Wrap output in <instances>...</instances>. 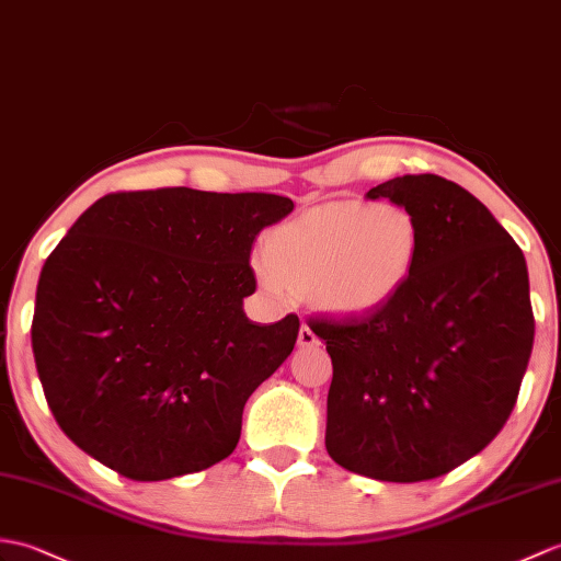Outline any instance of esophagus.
<instances>
[{
	"label": "esophagus",
	"instance_id": "34e87169",
	"mask_svg": "<svg viewBox=\"0 0 561 561\" xmlns=\"http://www.w3.org/2000/svg\"><path fill=\"white\" fill-rule=\"evenodd\" d=\"M320 342H318V336H316V332H312L308 324L304 322L301 324V330H298V346H318Z\"/></svg>",
	"mask_w": 561,
	"mask_h": 561
}]
</instances>
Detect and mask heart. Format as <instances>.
I'll return each mask as SVG.
<instances>
[{
    "label": "heart",
    "instance_id": "b5f03b06",
    "mask_svg": "<svg viewBox=\"0 0 561 561\" xmlns=\"http://www.w3.org/2000/svg\"><path fill=\"white\" fill-rule=\"evenodd\" d=\"M421 249L407 207L332 203L272 229L255 275L275 301L310 298L330 316L363 318L403 289Z\"/></svg>",
    "mask_w": 561,
    "mask_h": 561
}]
</instances>
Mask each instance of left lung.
Here are the masks:
<instances>
[{"label": "left lung", "mask_w": 561, "mask_h": 561, "mask_svg": "<svg viewBox=\"0 0 561 561\" xmlns=\"http://www.w3.org/2000/svg\"><path fill=\"white\" fill-rule=\"evenodd\" d=\"M366 198L413 213L423 249L382 310L308 320L334 368L324 447L351 473L419 483L476 457L510 419L536 334L528 267L454 181L403 174Z\"/></svg>", "instance_id": "8db88e82"}]
</instances>
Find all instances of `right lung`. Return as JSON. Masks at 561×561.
Masks as SVG:
<instances>
[{
    "label": "right lung",
    "instance_id": "right-lung-1",
    "mask_svg": "<svg viewBox=\"0 0 561 561\" xmlns=\"http://www.w3.org/2000/svg\"><path fill=\"white\" fill-rule=\"evenodd\" d=\"M294 210L272 193H110L45 260L31 328L49 411L76 447L131 480L210 468L243 407L289 358L296 316L260 324L253 241Z\"/></svg>",
    "mask_w": 561,
    "mask_h": 561
}]
</instances>
